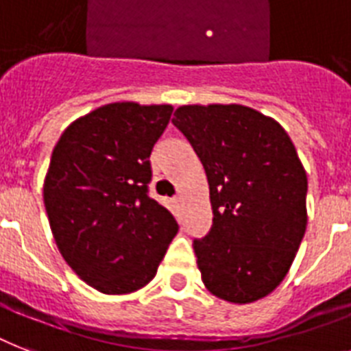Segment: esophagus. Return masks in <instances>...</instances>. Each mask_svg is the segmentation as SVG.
<instances>
[{
  "label": "esophagus",
  "mask_w": 351,
  "mask_h": 351,
  "mask_svg": "<svg viewBox=\"0 0 351 351\" xmlns=\"http://www.w3.org/2000/svg\"><path fill=\"white\" fill-rule=\"evenodd\" d=\"M173 202H175V205H180L182 204V198H180V196H176V198Z\"/></svg>",
  "instance_id": "1"
}]
</instances>
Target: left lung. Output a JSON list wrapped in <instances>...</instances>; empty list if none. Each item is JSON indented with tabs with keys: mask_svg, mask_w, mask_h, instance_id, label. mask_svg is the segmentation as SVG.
Here are the masks:
<instances>
[{
	"mask_svg": "<svg viewBox=\"0 0 351 351\" xmlns=\"http://www.w3.org/2000/svg\"><path fill=\"white\" fill-rule=\"evenodd\" d=\"M209 182L213 225L193 241L205 289L229 303L269 295L306 230V173L287 131L241 104L175 111Z\"/></svg>",
	"mask_w": 351,
	"mask_h": 351,
	"instance_id": "8db88e82",
	"label": "left lung"
}]
</instances>
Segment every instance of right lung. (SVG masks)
Returning <instances> with one entry per match:
<instances>
[{
  "instance_id": "add662e5",
  "label": "right lung",
  "mask_w": 351,
  "mask_h": 351,
  "mask_svg": "<svg viewBox=\"0 0 351 351\" xmlns=\"http://www.w3.org/2000/svg\"><path fill=\"white\" fill-rule=\"evenodd\" d=\"M173 106L111 102L73 121L53 147L43 198L57 249L102 294L155 278L178 223L147 195L149 155Z\"/></svg>"
}]
</instances>
